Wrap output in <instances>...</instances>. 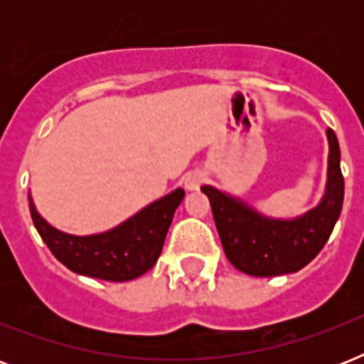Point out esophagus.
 Here are the masks:
<instances>
[{"label": "esophagus", "instance_id": "esophagus-1", "mask_svg": "<svg viewBox=\"0 0 364 364\" xmlns=\"http://www.w3.org/2000/svg\"><path fill=\"white\" fill-rule=\"evenodd\" d=\"M205 181V173L202 170H191L183 176V185L187 191H196V188Z\"/></svg>", "mask_w": 364, "mask_h": 364}]
</instances>
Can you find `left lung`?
<instances>
[{
  "mask_svg": "<svg viewBox=\"0 0 364 364\" xmlns=\"http://www.w3.org/2000/svg\"><path fill=\"white\" fill-rule=\"evenodd\" d=\"M327 185L321 202L296 219L260 215L240 198L204 185L217 232L234 268L257 277L291 274L316 259L327 243L344 204V176L340 170V145L331 128Z\"/></svg>",
  "mask_w": 364,
  "mask_h": 364,
  "instance_id": "1",
  "label": "left lung"
}]
</instances>
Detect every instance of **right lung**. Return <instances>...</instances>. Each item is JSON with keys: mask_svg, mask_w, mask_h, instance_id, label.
Returning <instances> with one entry per match:
<instances>
[{"mask_svg": "<svg viewBox=\"0 0 364 364\" xmlns=\"http://www.w3.org/2000/svg\"><path fill=\"white\" fill-rule=\"evenodd\" d=\"M183 196L185 191L176 188L119 227L94 236H71L56 230L37 213L31 198L30 211L43 242L65 268L105 282H130L156 264Z\"/></svg>", "mask_w": 364, "mask_h": 364, "instance_id": "add662e5", "label": "right lung"}]
</instances>
